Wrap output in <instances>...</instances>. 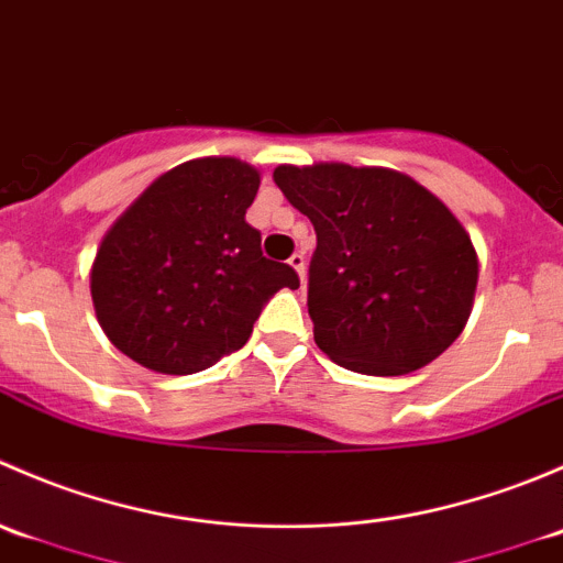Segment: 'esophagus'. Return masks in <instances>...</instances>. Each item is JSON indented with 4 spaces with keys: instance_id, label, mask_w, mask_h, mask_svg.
I'll list each match as a JSON object with an SVG mask.
<instances>
[{
    "instance_id": "esophagus-1",
    "label": "esophagus",
    "mask_w": 563,
    "mask_h": 563,
    "mask_svg": "<svg viewBox=\"0 0 563 563\" xmlns=\"http://www.w3.org/2000/svg\"><path fill=\"white\" fill-rule=\"evenodd\" d=\"M288 264H291L294 269H297L299 283H302V286H305V280H308V269H305V255L302 253H294L291 258H288Z\"/></svg>"
}]
</instances>
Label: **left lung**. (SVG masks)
<instances>
[{"mask_svg":"<svg viewBox=\"0 0 563 563\" xmlns=\"http://www.w3.org/2000/svg\"><path fill=\"white\" fill-rule=\"evenodd\" d=\"M275 181L316 229L308 310L329 360L402 376L455 343L479 258L439 196L408 174L349 163L277 166Z\"/></svg>","mask_w":563,"mask_h":563,"instance_id":"1","label":"left lung"}]
</instances>
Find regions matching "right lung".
I'll return each mask as SVG.
<instances>
[{
	"instance_id": "1",
	"label": "right lung",
	"mask_w": 563,
	"mask_h": 563,
	"mask_svg": "<svg viewBox=\"0 0 563 563\" xmlns=\"http://www.w3.org/2000/svg\"><path fill=\"white\" fill-rule=\"evenodd\" d=\"M261 172L236 157H196L161 174L106 231L89 272L106 338L166 376L207 371L247 343L261 308L299 288L264 258L245 214Z\"/></svg>"
}]
</instances>
